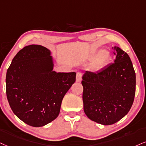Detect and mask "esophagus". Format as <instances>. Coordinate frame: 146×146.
<instances>
[{
    "mask_svg": "<svg viewBox=\"0 0 146 146\" xmlns=\"http://www.w3.org/2000/svg\"><path fill=\"white\" fill-rule=\"evenodd\" d=\"M82 80V74L81 73L78 72L76 74V81L77 82H80Z\"/></svg>",
    "mask_w": 146,
    "mask_h": 146,
    "instance_id": "obj_1",
    "label": "esophagus"
}]
</instances>
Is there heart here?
<instances>
[{
	"label": "heart",
	"mask_w": 146,
	"mask_h": 146,
	"mask_svg": "<svg viewBox=\"0 0 146 146\" xmlns=\"http://www.w3.org/2000/svg\"><path fill=\"white\" fill-rule=\"evenodd\" d=\"M90 59H93L89 66V70L92 72H99L105 68L111 59V55L108 51L102 50L98 53L94 52L90 55Z\"/></svg>",
	"instance_id": "1"
}]
</instances>
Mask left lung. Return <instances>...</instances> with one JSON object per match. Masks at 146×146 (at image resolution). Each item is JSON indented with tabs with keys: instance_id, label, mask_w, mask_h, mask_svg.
Instances as JSON below:
<instances>
[{
	"instance_id": "left-lung-1",
	"label": "left lung",
	"mask_w": 146,
	"mask_h": 146,
	"mask_svg": "<svg viewBox=\"0 0 146 146\" xmlns=\"http://www.w3.org/2000/svg\"><path fill=\"white\" fill-rule=\"evenodd\" d=\"M114 63L82 76L84 111L93 121L110 125L130 110L135 95L136 76L129 55L118 46Z\"/></svg>"
}]
</instances>
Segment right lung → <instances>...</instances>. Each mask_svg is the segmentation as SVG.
I'll list each match as a JSON object with an SVG mask.
<instances>
[{"label":"right lung","mask_w":146,"mask_h":146,"mask_svg":"<svg viewBox=\"0 0 146 146\" xmlns=\"http://www.w3.org/2000/svg\"><path fill=\"white\" fill-rule=\"evenodd\" d=\"M48 48L30 44L13 59L6 75L7 100L23 123L42 127L58 116L64 95L76 81V72L53 71Z\"/></svg>","instance_id":"1"}]
</instances>
